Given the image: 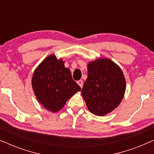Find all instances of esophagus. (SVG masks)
Wrapping results in <instances>:
<instances>
[{"label":"esophagus","mask_w":154,"mask_h":154,"mask_svg":"<svg viewBox=\"0 0 154 154\" xmlns=\"http://www.w3.org/2000/svg\"><path fill=\"white\" fill-rule=\"evenodd\" d=\"M77 83L79 84V85H80V87H81V88H83V81H82V80H79V81H77Z\"/></svg>","instance_id":"obj_1"}]
</instances>
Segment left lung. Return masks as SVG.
Returning a JSON list of instances; mask_svg holds the SVG:
<instances>
[{"label": "left lung", "mask_w": 154, "mask_h": 154, "mask_svg": "<svg viewBox=\"0 0 154 154\" xmlns=\"http://www.w3.org/2000/svg\"><path fill=\"white\" fill-rule=\"evenodd\" d=\"M125 91V77L114 62L98 59L88 64L81 92L90 112L100 116L110 113L121 103Z\"/></svg>", "instance_id": "left-lung-1"}]
</instances>
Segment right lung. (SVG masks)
<instances>
[{
  "instance_id": "add662e5",
  "label": "right lung",
  "mask_w": 154,
  "mask_h": 154,
  "mask_svg": "<svg viewBox=\"0 0 154 154\" xmlns=\"http://www.w3.org/2000/svg\"><path fill=\"white\" fill-rule=\"evenodd\" d=\"M64 64L53 54L48 56L37 67L32 78L35 97L52 112L60 111L69 98L81 90Z\"/></svg>"
}]
</instances>
